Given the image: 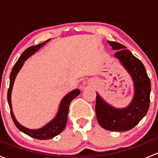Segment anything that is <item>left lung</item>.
<instances>
[{"instance_id":"left-lung-1","label":"left lung","mask_w":158,"mask_h":158,"mask_svg":"<svg viewBox=\"0 0 158 158\" xmlns=\"http://www.w3.org/2000/svg\"><path fill=\"white\" fill-rule=\"evenodd\" d=\"M108 43L113 49L117 50L114 57L118 59L131 76L135 93L130 104L123 109L113 107L97 93L95 113L103 128L111 131H125L138 125L147 114L150 106L151 81L143 63L125 46L113 41Z\"/></svg>"}]
</instances>
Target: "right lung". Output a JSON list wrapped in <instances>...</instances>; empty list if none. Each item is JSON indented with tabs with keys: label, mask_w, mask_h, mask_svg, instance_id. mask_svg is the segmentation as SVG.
Listing matches in <instances>:
<instances>
[{
	"label": "right lung",
	"mask_w": 158,
	"mask_h": 158,
	"mask_svg": "<svg viewBox=\"0 0 158 158\" xmlns=\"http://www.w3.org/2000/svg\"><path fill=\"white\" fill-rule=\"evenodd\" d=\"M49 40L42 43V44H38V45L32 46V47L27 49L26 50L21 54L20 58L18 59V60H17V63H15V65H14V66L13 67L12 70H11V73L10 75V86H9L8 91H7V101H8L9 107H10V114L11 117H12L13 122L15 124L16 127H17L20 131L23 132V133L26 134V135H29L30 137H32V138L39 140L51 139V138H54V137H56V135H58L59 134H60L63 130H64L66 125V122H67L68 111H69L70 102H72V100L74 99V98H76L77 95H79V93H80V90L78 89H74L73 91L70 92L69 93H68L67 95L62 99L60 105V107H59L58 112H57L55 118H54L51 122H49L48 124H47L45 126L42 127L41 128L34 129V130H33V129L27 128H26V127L20 125V124L17 122V119L15 118V116H14V113H13L12 106H11V92H12L13 85H14V80H15L16 76H17V73L20 71V69H21L22 66H23L24 62L29 58L30 56L34 54L35 52L39 50L40 48L42 47L43 46H44L46 43L48 42Z\"/></svg>",
	"instance_id": "add662e5"
}]
</instances>
